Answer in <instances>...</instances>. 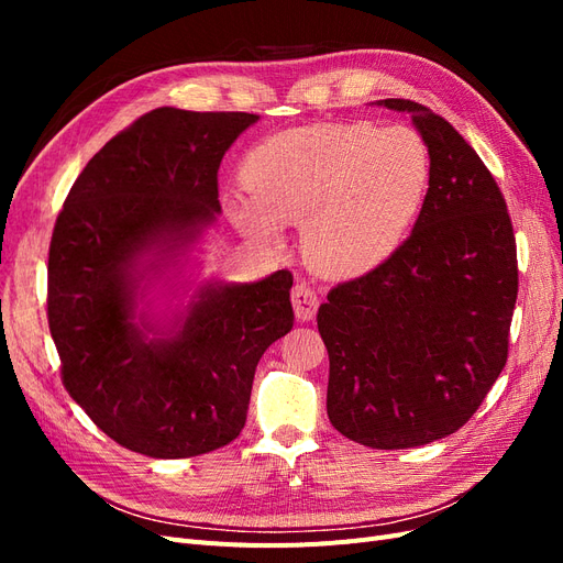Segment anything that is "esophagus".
<instances>
[{"mask_svg": "<svg viewBox=\"0 0 563 563\" xmlns=\"http://www.w3.org/2000/svg\"><path fill=\"white\" fill-rule=\"evenodd\" d=\"M291 302H294V310L296 317L300 321H310L317 310H319V296L312 286L308 284H296L294 291H291Z\"/></svg>", "mask_w": 563, "mask_h": 563, "instance_id": "34e87169", "label": "esophagus"}]
</instances>
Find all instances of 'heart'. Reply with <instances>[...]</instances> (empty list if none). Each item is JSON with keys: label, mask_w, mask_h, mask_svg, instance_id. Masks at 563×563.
Wrapping results in <instances>:
<instances>
[{"label": "heart", "mask_w": 563, "mask_h": 563, "mask_svg": "<svg viewBox=\"0 0 563 563\" xmlns=\"http://www.w3.org/2000/svg\"><path fill=\"white\" fill-rule=\"evenodd\" d=\"M242 178L251 197L228 201L236 228L275 242L279 223H300L305 258L350 277L380 265L404 242L428 192L430 155L404 126L317 124L255 145Z\"/></svg>", "instance_id": "obj_1"}]
</instances>
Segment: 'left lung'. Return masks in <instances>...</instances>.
<instances>
[{"label": "left lung", "instance_id": "1", "mask_svg": "<svg viewBox=\"0 0 563 563\" xmlns=\"http://www.w3.org/2000/svg\"><path fill=\"white\" fill-rule=\"evenodd\" d=\"M430 187L408 240L329 291L317 329L329 350L333 428L371 449H413L457 432L498 380L519 291L517 240L496 178L444 117L416 100Z\"/></svg>", "mask_w": 563, "mask_h": 563}]
</instances>
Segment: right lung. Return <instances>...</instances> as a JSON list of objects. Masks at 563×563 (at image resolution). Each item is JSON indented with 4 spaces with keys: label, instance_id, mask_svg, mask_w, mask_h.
Listing matches in <instances>:
<instances>
[{
    "label": "right lung",
    "instance_id": "obj_1",
    "mask_svg": "<svg viewBox=\"0 0 563 563\" xmlns=\"http://www.w3.org/2000/svg\"><path fill=\"white\" fill-rule=\"evenodd\" d=\"M258 114L157 108L96 152L48 246V331L70 397L119 446L192 457L240 437L265 350L294 329V275L203 288L174 338L145 343L131 263L220 211L218 168Z\"/></svg>",
    "mask_w": 563,
    "mask_h": 563
}]
</instances>
